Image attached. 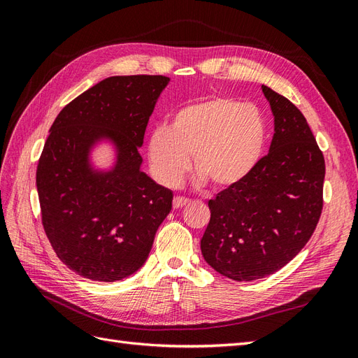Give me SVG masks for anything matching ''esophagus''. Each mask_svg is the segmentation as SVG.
<instances>
[{
  "label": "esophagus",
  "mask_w": 358,
  "mask_h": 358,
  "mask_svg": "<svg viewBox=\"0 0 358 358\" xmlns=\"http://www.w3.org/2000/svg\"><path fill=\"white\" fill-rule=\"evenodd\" d=\"M188 203H189L188 199L178 196V197L173 199V208H175V209H180V208H183V206H187Z\"/></svg>",
  "instance_id": "34e87169"
}]
</instances>
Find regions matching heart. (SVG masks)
Instances as JSON below:
<instances>
[{
	"instance_id": "1",
	"label": "heart",
	"mask_w": 358,
	"mask_h": 358,
	"mask_svg": "<svg viewBox=\"0 0 358 358\" xmlns=\"http://www.w3.org/2000/svg\"><path fill=\"white\" fill-rule=\"evenodd\" d=\"M264 142L266 121L258 107L213 96L182 107L173 115L169 129H154L148 157L155 178L164 185H178L192 155L201 182L229 189L249 176Z\"/></svg>"
}]
</instances>
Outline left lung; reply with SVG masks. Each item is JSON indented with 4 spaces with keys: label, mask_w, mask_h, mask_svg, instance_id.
Listing matches in <instances>:
<instances>
[{
    "label": "left lung",
    "mask_w": 358,
    "mask_h": 358,
    "mask_svg": "<svg viewBox=\"0 0 358 358\" xmlns=\"http://www.w3.org/2000/svg\"><path fill=\"white\" fill-rule=\"evenodd\" d=\"M275 116L268 154L249 176L209 200L201 254L233 280L273 275L294 258L322 212L326 162L306 117L284 95L262 86Z\"/></svg>",
    "instance_id": "8db88e82"
}]
</instances>
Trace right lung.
Instances as JSON below:
<instances>
[{
	"instance_id": "add662e5",
	"label": "right lung",
	"mask_w": 358,
	"mask_h": 358,
	"mask_svg": "<svg viewBox=\"0 0 358 358\" xmlns=\"http://www.w3.org/2000/svg\"><path fill=\"white\" fill-rule=\"evenodd\" d=\"M166 76H113L70 101L50 127L37 166L41 222L58 258L78 275L121 280L142 267L173 192L140 170L138 148ZM101 138L118 149L110 172L89 150Z\"/></svg>"
}]
</instances>
